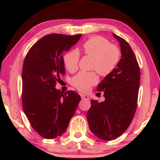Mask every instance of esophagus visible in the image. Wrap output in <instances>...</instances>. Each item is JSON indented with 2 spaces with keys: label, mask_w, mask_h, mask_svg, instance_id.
Returning <instances> with one entry per match:
<instances>
[{
  "label": "esophagus",
  "mask_w": 160,
  "mask_h": 160,
  "mask_svg": "<svg viewBox=\"0 0 160 160\" xmlns=\"http://www.w3.org/2000/svg\"><path fill=\"white\" fill-rule=\"evenodd\" d=\"M80 95H81V98H82V99H84V100H89V96L87 95H84V94L80 93Z\"/></svg>",
  "instance_id": "esophagus-1"
}]
</instances>
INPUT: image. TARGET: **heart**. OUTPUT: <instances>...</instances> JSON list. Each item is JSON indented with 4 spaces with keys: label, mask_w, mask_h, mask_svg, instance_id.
<instances>
[{
    "label": "heart",
    "mask_w": 160,
    "mask_h": 160,
    "mask_svg": "<svg viewBox=\"0 0 160 160\" xmlns=\"http://www.w3.org/2000/svg\"><path fill=\"white\" fill-rule=\"evenodd\" d=\"M83 54L92 58L91 68L95 69L101 76L111 73L120 60V50L117 46L111 44L107 39L101 36H94L87 39L81 46ZM80 54L77 50L72 49L63 57L65 67L70 72L78 68ZM98 82L95 72L81 71L73 76L71 84L80 91L86 92Z\"/></svg>",
    "instance_id": "heart-1"
}]
</instances>
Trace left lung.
<instances>
[{"mask_svg":"<svg viewBox=\"0 0 160 160\" xmlns=\"http://www.w3.org/2000/svg\"><path fill=\"white\" fill-rule=\"evenodd\" d=\"M119 42L122 58L113 71L98 85L105 100H91L87 112L89 129L104 141L117 139L129 128L137 108L141 72L135 54L129 43L113 34Z\"/></svg>","mask_w":160,"mask_h":160,"instance_id":"obj_1","label":"left lung"}]
</instances>
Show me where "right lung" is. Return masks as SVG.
Masks as SVG:
<instances>
[{"mask_svg": "<svg viewBox=\"0 0 160 160\" xmlns=\"http://www.w3.org/2000/svg\"><path fill=\"white\" fill-rule=\"evenodd\" d=\"M81 37V34L47 35L32 45L24 60L23 111L32 128L44 138H56L66 131L81 100L75 91L63 94L55 88L65 73L63 54Z\"/></svg>", "mask_w": 160, "mask_h": 160, "instance_id": "add662e5", "label": "right lung"}]
</instances>
